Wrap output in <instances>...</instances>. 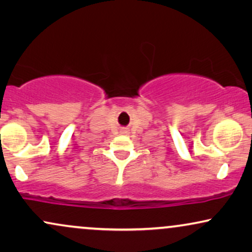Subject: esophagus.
<instances>
[{
	"label": "esophagus",
	"mask_w": 252,
	"mask_h": 252,
	"mask_svg": "<svg viewBox=\"0 0 252 252\" xmlns=\"http://www.w3.org/2000/svg\"><path fill=\"white\" fill-rule=\"evenodd\" d=\"M122 133H126V130H122Z\"/></svg>",
	"instance_id": "1"
}]
</instances>
